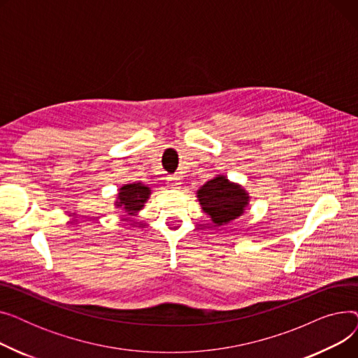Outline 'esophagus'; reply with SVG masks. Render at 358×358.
Segmentation results:
<instances>
[{
  "instance_id": "obj_1",
  "label": "esophagus",
  "mask_w": 358,
  "mask_h": 358,
  "mask_svg": "<svg viewBox=\"0 0 358 358\" xmlns=\"http://www.w3.org/2000/svg\"><path fill=\"white\" fill-rule=\"evenodd\" d=\"M166 180H168V185L171 187V189H177V187L181 184L178 177H168Z\"/></svg>"
}]
</instances>
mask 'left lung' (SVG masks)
<instances>
[{
  "instance_id": "8db88e82",
  "label": "left lung",
  "mask_w": 358,
  "mask_h": 358,
  "mask_svg": "<svg viewBox=\"0 0 358 358\" xmlns=\"http://www.w3.org/2000/svg\"><path fill=\"white\" fill-rule=\"evenodd\" d=\"M197 197L201 209L217 227L241 216L248 204L245 190L222 176L206 182L199 190Z\"/></svg>"
}]
</instances>
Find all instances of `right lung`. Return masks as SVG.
Instances as JSON below:
<instances>
[{
  "label": "right lung",
  "instance_id": "obj_1",
  "mask_svg": "<svg viewBox=\"0 0 358 358\" xmlns=\"http://www.w3.org/2000/svg\"><path fill=\"white\" fill-rule=\"evenodd\" d=\"M149 189L146 185L136 182V184H126L120 189L117 206H123V209L127 215H135L138 210L143 208L145 201L149 196Z\"/></svg>",
  "mask_w": 358,
  "mask_h": 358
}]
</instances>
